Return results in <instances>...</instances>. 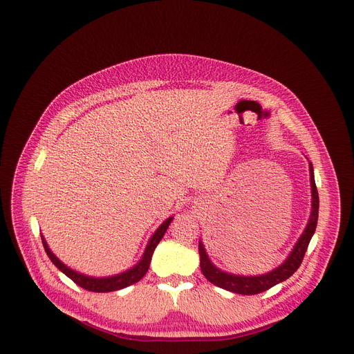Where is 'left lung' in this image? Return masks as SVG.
I'll return each instance as SVG.
<instances>
[{"label": "left lung", "instance_id": "8db88e82", "mask_svg": "<svg viewBox=\"0 0 354 354\" xmlns=\"http://www.w3.org/2000/svg\"><path fill=\"white\" fill-rule=\"evenodd\" d=\"M308 171H310V187H312V209H310V216L303 233L299 234V238L294 243L292 250L289 251L286 259L279 266L274 267L273 270L263 274H254V276L236 274V273L224 272L220 269V267L214 264L205 250V245H203L202 241H199L201 270L211 283L234 294L254 295V294L267 291V289H270L272 286L286 281L288 277H291L297 272L299 264H301L304 259V254L307 251L310 239H312V236L315 234V230L317 226V216H319V195H317V189L315 183V171H313L312 162H308Z\"/></svg>", "mask_w": 354, "mask_h": 354}]
</instances>
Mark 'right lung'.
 Returning a JSON list of instances; mask_svg holds the SVG:
<instances>
[{"label": "right lung", "instance_id": "1", "mask_svg": "<svg viewBox=\"0 0 354 354\" xmlns=\"http://www.w3.org/2000/svg\"><path fill=\"white\" fill-rule=\"evenodd\" d=\"M173 218L174 217H168L155 230V233L152 234L151 239H149V242L146 245L140 260H138L133 267H130V269H127L121 273L112 274V276L95 277V276H88V274H84V273H80L77 270L71 269L69 266H66L62 260H59L56 254L50 250V246L42 234H41V239H42V245H44V250L48 255V259L51 260V263L55 264L62 273H65L69 279H72L75 283L80 285L84 289H87V291H93V292H112V291H118V289H122L125 286H130V285L138 282L146 274L149 266H151V260H152V255H153L156 245L160 242V239L164 238V234L171 224V221H173Z\"/></svg>", "mask_w": 354, "mask_h": 354}]
</instances>
